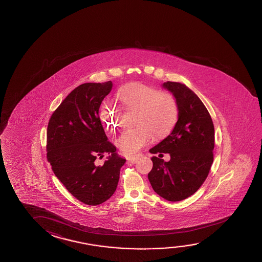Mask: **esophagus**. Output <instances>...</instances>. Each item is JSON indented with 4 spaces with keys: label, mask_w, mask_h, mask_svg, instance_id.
Returning <instances> with one entry per match:
<instances>
[{
    "label": "esophagus",
    "mask_w": 262,
    "mask_h": 262,
    "mask_svg": "<svg viewBox=\"0 0 262 262\" xmlns=\"http://www.w3.org/2000/svg\"><path fill=\"white\" fill-rule=\"evenodd\" d=\"M138 158H139V157L136 156V157H129V158H127V160H128L129 163L135 164V163H137V161L138 160Z\"/></svg>",
    "instance_id": "esophagus-1"
}]
</instances>
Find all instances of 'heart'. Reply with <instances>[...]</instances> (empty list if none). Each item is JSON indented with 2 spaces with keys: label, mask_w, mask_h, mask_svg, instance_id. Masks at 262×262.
I'll return each instance as SVG.
<instances>
[{
  "label": "heart",
  "mask_w": 262,
  "mask_h": 262,
  "mask_svg": "<svg viewBox=\"0 0 262 262\" xmlns=\"http://www.w3.org/2000/svg\"><path fill=\"white\" fill-rule=\"evenodd\" d=\"M117 97L128 108L138 110L137 126L125 129L115 143L124 154L131 155L149 145L155 139V132L163 137L171 131L178 117V105L172 95L142 83L122 88ZM101 121L108 130L121 125V114L113 105L104 104Z\"/></svg>",
  "instance_id": "obj_1"
}]
</instances>
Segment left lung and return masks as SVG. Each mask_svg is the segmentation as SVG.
<instances>
[{"label": "left lung", "instance_id": "8db88e82", "mask_svg": "<svg viewBox=\"0 0 262 262\" xmlns=\"http://www.w3.org/2000/svg\"><path fill=\"white\" fill-rule=\"evenodd\" d=\"M162 88L176 98L178 119L171 134L149 150L171 158L165 162L152 157L148 179L158 195L179 202L192 195L207 178L213 162L214 126L207 108L188 86L166 81Z\"/></svg>", "mask_w": 262, "mask_h": 262}]
</instances>
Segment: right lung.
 <instances>
[{
    "label": "right lung",
    "instance_id": "right-lung-1",
    "mask_svg": "<svg viewBox=\"0 0 262 262\" xmlns=\"http://www.w3.org/2000/svg\"><path fill=\"white\" fill-rule=\"evenodd\" d=\"M113 83H85L72 90L52 114L47 129V158L67 190L81 203L98 205L113 195L125 163L107 141L98 117ZM107 152L102 166L98 156Z\"/></svg>",
    "mask_w": 262,
    "mask_h": 262
}]
</instances>
